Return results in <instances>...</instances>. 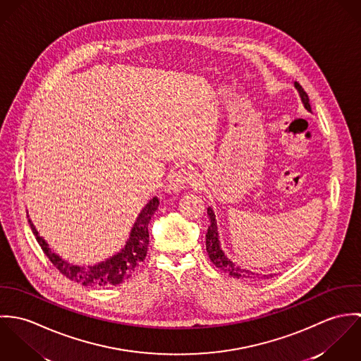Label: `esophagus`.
Returning a JSON list of instances; mask_svg holds the SVG:
<instances>
[{
    "label": "esophagus",
    "instance_id": "obj_1",
    "mask_svg": "<svg viewBox=\"0 0 361 361\" xmlns=\"http://www.w3.org/2000/svg\"><path fill=\"white\" fill-rule=\"evenodd\" d=\"M197 173L188 168H179L173 171L169 176V190L172 192H180L182 189L188 188L189 185L197 183Z\"/></svg>",
    "mask_w": 361,
    "mask_h": 361
}]
</instances>
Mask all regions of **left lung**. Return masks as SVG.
<instances>
[{"label": "left lung", "instance_id": "1", "mask_svg": "<svg viewBox=\"0 0 361 361\" xmlns=\"http://www.w3.org/2000/svg\"><path fill=\"white\" fill-rule=\"evenodd\" d=\"M295 87L299 92V96L302 99V103L305 105V108L311 112L307 93L303 90V87L298 82H295ZM207 214H208V218H209V225H208L206 233V249L211 262L216 268H219L222 272H225V274H228V275H231L232 278H236V279H255V278H264L265 279V278H268V275H259V274L252 272L249 269L238 267L235 262L231 261V258L225 256V253L221 249L216 219H215V214H214L211 207L207 208ZM269 276H272V275H269Z\"/></svg>", "mask_w": 361, "mask_h": 361}]
</instances>
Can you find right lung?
<instances>
[{
	"label": "right lung",
	"mask_w": 361,
	"mask_h": 361,
	"mask_svg": "<svg viewBox=\"0 0 361 361\" xmlns=\"http://www.w3.org/2000/svg\"><path fill=\"white\" fill-rule=\"evenodd\" d=\"M159 206V200L153 197L146 207L140 211L136 222L130 231L129 239L125 247L112 257L94 265H75L59 257L51 252L47 242L39 235L37 229L29 219L30 228L44 255L68 279L82 283L90 288H108L122 283L129 279L132 274L139 268L142 261L146 258L149 247V222Z\"/></svg>",
	"instance_id": "right-lung-1"
}]
</instances>
